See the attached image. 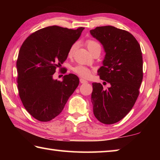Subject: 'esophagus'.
Returning a JSON list of instances; mask_svg holds the SVG:
<instances>
[{"instance_id":"1","label":"esophagus","mask_w":160,"mask_h":160,"mask_svg":"<svg viewBox=\"0 0 160 160\" xmlns=\"http://www.w3.org/2000/svg\"><path fill=\"white\" fill-rule=\"evenodd\" d=\"M80 83H86V82H88V81H87L86 80H85V79H83V78H80Z\"/></svg>"}]
</instances>
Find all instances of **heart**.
Segmentation results:
<instances>
[{"mask_svg":"<svg viewBox=\"0 0 160 160\" xmlns=\"http://www.w3.org/2000/svg\"><path fill=\"white\" fill-rule=\"evenodd\" d=\"M86 46H87V48H88V50L90 51V52L94 48H97V47L101 48L98 42L92 39L88 40V41L86 42ZM75 47H76V46L74 44L72 45V47L70 48V50L68 51V57H72V55H73V53L75 50ZM72 71H73L75 73H76L77 75H79V76L82 77V78H88L91 74L90 69L88 68V67H85L83 66H77L74 67L73 68H72Z\"/></svg>","mask_w":160,"mask_h":160,"instance_id":"b5f03b06","label":"heart"}]
</instances>
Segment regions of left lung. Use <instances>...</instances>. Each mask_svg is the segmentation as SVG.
I'll return each mask as SVG.
<instances>
[{
	"instance_id": "8db88e82",
	"label": "left lung",
	"mask_w": 160,
	"mask_h": 160,
	"mask_svg": "<svg viewBox=\"0 0 160 160\" xmlns=\"http://www.w3.org/2000/svg\"><path fill=\"white\" fill-rule=\"evenodd\" d=\"M90 34L105 52L98 75L110 84L104 90L101 83H92L94 115L100 122L113 124L128 114L139 95L143 76L141 48L131 33L113 26L97 27Z\"/></svg>"
}]
</instances>
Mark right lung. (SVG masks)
I'll return each instance as SVG.
<instances>
[{
	"mask_svg": "<svg viewBox=\"0 0 160 160\" xmlns=\"http://www.w3.org/2000/svg\"><path fill=\"white\" fill-rule=\"evenodd\" d=\"M84 29L47 27L32 34L22 45L16 65L19 95L26 110L37 120L49 121L56 117L79 85L74 74L64 75L61 82L53 75Z\"/></svg>",
	"mask_w": 160,
	"mask_h": 160,
	"instance_id": "1",
	"label": "right lung"
}]
</instances>
